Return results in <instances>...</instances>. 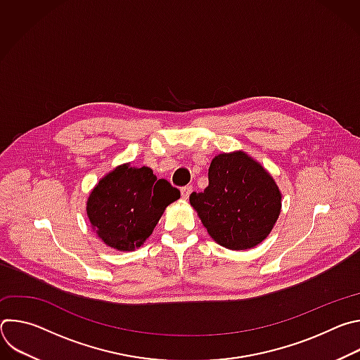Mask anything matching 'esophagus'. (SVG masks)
<instances>
[{"label": "esophagus", "instance_id": "esophagus-1", "mask_svg": "<svg viewBox=\"0 0 360 360\" xmlns=\"http://www.w3.org/2000/svg\"><path fill=\"white\" fill-rule=\"evenodd\" d=\"M191 192H192V186H191V185H188V186H184V188L181 189V195H182V199H184V200H186V199L189 198Z\"/></svg>", "mask_w": 360, "mask_h": 360}]
</instances>
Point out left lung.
Returning a JSON list of instances; mask_svg holds the SVG:
<instances>
[{"label":"left lung","mask_w":360,"mask_h":360,"mask_svg":"<svg viewBox=\"0 0 360 360\" xmlns=\"http://www.w3.org/2000/svg\"><path fill=\"white\" fill-rule=\"evenodd\" d=\"M210 185L189 202L211 238L232 250L259 245L276 224L282 193L271 174L242 150L219 153L210 167Z\"/></svg>","instance_id":"8db88e82"}]
</instances>
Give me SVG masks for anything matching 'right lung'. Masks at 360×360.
Returning a JSON list of instances; mask_svg holds the SVG:
<instances>
[{"mask_svg":"<svg viewBox=\"0 0 360 360\" xmlns=\"http://www.w3.org/2000/svg\"><path fill=\"white\" fill-rule=\"evenodd\" d=\"M179 196V189L167 179H157L150 168L124 164L92 189L86 200V215L105 245L118 250H135L149 238L168 205Z\"/></svg>","mask_w":360,"mask_h":360,"instance_id":"1","label":"right lung"}]
</instances>
